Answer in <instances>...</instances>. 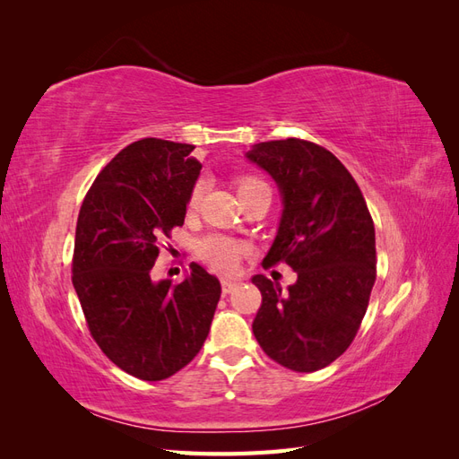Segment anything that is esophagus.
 I'll return each instance as SVG.
<instances>
[{"label":"esophagus","mask_w":459,"mask_h":459,"mask_svg":"<svg viewBox=\"0 0 459 459\" xmlns=\"http://www.w3.org/2000/svg\"><path fill=\"white\" fill-rule=\"evenodd\" d=\"M220 283H221V293H224V295L231 293V290L239 285L235 280H228V277H221Z\"/></svg>","instance_id":"obj_1"}]
</instances>
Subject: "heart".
Returning <instances> with one entry per match:
<instances>
[{
	"label": "heart",
	"mask_w": 459,
	"mask_h": 459,
	"mask_svg": "<svg viewBox=\"0 0 459 459\" xmlns=\"http://www.w3.org/2000/svg\"><path fill=\"white\" fill-rule=\"evenodd\" d=\"M235 187H238V193L241 201L248 195H253L256 191L262 189H270V186L264 182L262 178L253 176V174H245L235 179ZM203 182H195L189 191L187 197V211L193 212L197 211V206L203 199ZM197 255L199 258L206 264L208 268H212L214 272L220 273H233L238 272V268L241 266V260L248 255V245L245 241L233 239L230 235L224 233H212L206 235L199 243H197Z\"/></svg>",
	"instance_id": "1"
}]
</instances>
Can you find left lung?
<instances>
[{"label": "left lung", "mask_w": 459, "mask_h": 459, "mask_svg": "<svg viewBox=\"0 0 459 459\" xmlns=\"http://www.w3.org/2000/svg\"><path fill=\"white\" fill-rule=\"evenodd\" d=\"M247 157L281 189L283 214L264 268L297 272L289 290L255 275L262 304L253 333L273 362L310 373L349 349L377 277L375 228L352 174L325 147L287 137L256 143Z\"/></svg>", "instance_id": "8db88e82"}]
</instances>
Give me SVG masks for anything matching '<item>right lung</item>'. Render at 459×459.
Returning a JSON list of instances; mask_svg holds the SVG:
<instances>
[{"label": "right lung", "mask_w": 459, "mask_h": 459, "mask_svg": "<svg viewBox=\"0 0 459 459\" xmlns=\"http://www.w3.org/2000/svg\"><path fill=\"white\" fill-rule=\"evenodd\" d=\"M195 145L145 137L97 174L76 221L73 283L88 329L110 362L143 381L186 368L208 337L220 281L199 264L182 283H155L159 247L184 226L201 172Z\"/></svg>", "instance_id": "obj_1"}]
</instances>
